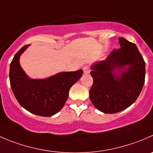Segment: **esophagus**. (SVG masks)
<instances>
[{
  "instance_id": "34e87169",
  "label": "esophagus",
  "mask_w": 153,
  "mask_h": 153,
  "mask_svg": "<svg viewBox=\"0 0 153 153\" xmlns=\"http://www.w3.org/2000/svg\"><path fill=\"white\" fill-rule=\"evenodd\" d=\"M83 70H84V74H89L90 72V69L88 66H84V67L83 68Z\"/></svg>"
}]
</instances>
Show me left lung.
Segmentation results:
<instances>
[{
	"label": "left lung",
	"instance_id": "1",
	"mask_svg": "<svg viewBox=\"0 0 153 153\" xmlns=\"http://www.w3.org/2000/svg\"><path fill=\"white\" fill-rule=\"evenodd\" d=\"M120 48L105 60L93 63L90 99L99 111L115 114L131 106L145 81V62L135 44L119 38Z\"/></svg>",
	"mask_w": 153,
	"mask_h": 153
}]
</instances>
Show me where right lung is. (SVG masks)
<instances>
[{
  "label": "right lung",
  "mask_w": 153,
  "mask_h": 153,
  "mask_svg": "<svg viewBox=\"0 0 153 153\" xmlns=\"http://www.w3.org/2000/svg\"><path fill=\"white\" fill-rule=\"evenodd\" d=\"M29 45L22 47L10 63V86L17 101L25 109L38 116L51 117L63 108L69 90L81 78L83 70L59 72L43 79L30 78L19 62L21 55Z\"/></svg>",
  "instance_id": "right-lung-1"
}]
</instances>
